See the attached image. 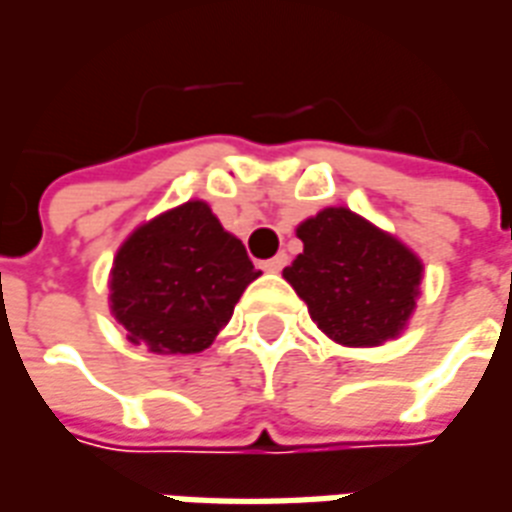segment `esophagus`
I'll return each instance as SVG.
<instances>
[{"mask_svg": "<svg viewBox=\"0 0 512 512\" xmlns=\"http://www.w3.org/2000/svg\"><path fill=\"white\" fill-rule=\"evenodd\" d=\"M285 266H288V255H277L263 263V268H266L268 274H279V271H282Z\"/></svg>", "mask_w": 512, "mask_h": 512, "instance_id": "obj_1", "label": "esophagus"}]
</instances>
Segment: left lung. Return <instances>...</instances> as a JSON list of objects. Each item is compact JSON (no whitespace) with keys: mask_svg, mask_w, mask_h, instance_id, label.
Instances as JSON below:
<instances>
[{"mask_svg":"<svg viewBox=\"0 0 512 512\" xmlns=\"http://www.w3.org/2000/svg\"><path fill=\"white\" fill-rule=\"evenodd\" d=\"M304 244L282 277L329 340L376 348L395 340L417 310L422 260L351 208H323L296 227Z\"/></svg>","mask_w":512,"mask_h":512,"instance_id":"1","label":"left lung"}]
</instances>
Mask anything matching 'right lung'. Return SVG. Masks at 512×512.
I'll list each match as a JSON object with an SVG mask.
<instances>
[{"label":"right lung","mask_w":512,"mask_h":512,"mask_svg":"<svg viewBox=\"0 0 512 512\" xmlns=\"http://www.w3.org/2000/svg\"><path fill=\"white\" fill-rule=\"evenodd\" d=\"M260 271L211 205L189 200L139 224L109 271V310L153 354H200Z\"/></svg>","instance_id":"right-lung-1"}]
</instances>
